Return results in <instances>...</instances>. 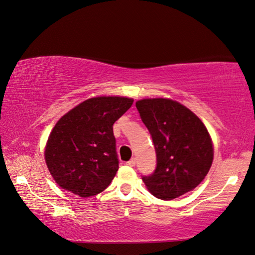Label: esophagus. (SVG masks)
<instances>
[{
  "label": "esophagus",
  "mask_w": 255,
  "mask_h": 255,
  "mask_svg": "<svg viewBox=\"0 0 255 255\" xmlns=\"http://www.w3.org/2000/svg\"><path fill=\"white\" fill-rule=\"evenodd\" d=\"M127 164L128 165V166H131V167H133V166H135V164H136V159L135 158H132V159H130L128 160Z\"/></svg>",
  "instance_id": "obj_1"
}]
</instances>
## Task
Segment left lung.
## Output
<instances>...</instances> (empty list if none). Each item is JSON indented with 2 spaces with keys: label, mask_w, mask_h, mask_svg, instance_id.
I'll return each instance as SVG.
<instances>
[{
  "label": "left lung",
  "mask_w": 255,
  "mask_h": 255,
  "mask_svg": "<svg viewBox=\"0 0 255 255\" xmlns=\"http://www.w3.org/2000/svg\"><path fill=\"white\" fill-rule=\"evenodd\" d=\"M136 110L156 150V168L142 176L148 190L161 200L193 190L209 172L214 148L206 127L189 108L170 99H142Z\"/></svg>",
  "instance_id": "obj_1"
}]
</instances>
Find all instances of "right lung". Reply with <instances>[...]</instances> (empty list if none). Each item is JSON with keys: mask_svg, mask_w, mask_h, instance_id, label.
Returning a JSON list of instances; mask_svg holds the SVG:
<instances>
[{"mask_svg": "<svg viewBox=\"0 0 255 255\" xmlns=\"http://www.w3.org/2000/svg\"><path fill=\"white\" fill-rule=\"evenodd\" d=\"M125 97H96L81 103L54 127L45 160L62 189L93 197L111 184L119 170L113 124L132 106Z\"/></svg>", "mask_w": 255, "mask_h": 255, "instance_id": "1", "label": "right lung"}]
</instances>
